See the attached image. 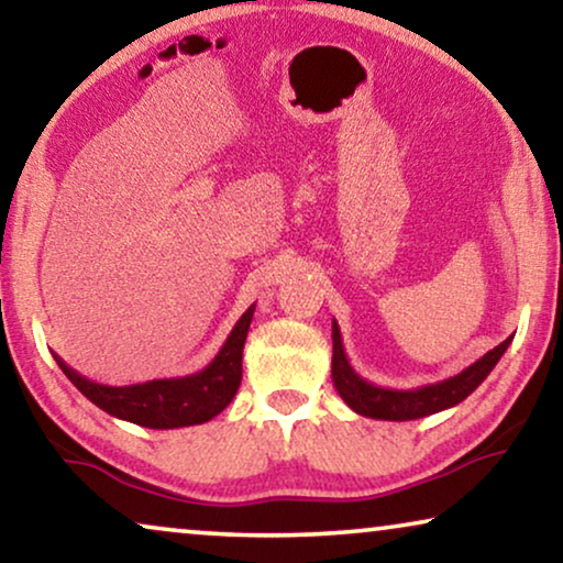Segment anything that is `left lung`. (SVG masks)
<instances>
[{
	"instance_id": "left-lung-1",
	"label": "left lung",
	"mask_w": 563,
	"mask_h": 563,
	"mask_svg": "<svg viewBox=\"0 0 563 563\" xmlns=\"http://www.w3.org/2000/svg\"><path fill=\"white\" fill-rule=\"evenodd\" d=\"M510 343L512 338H507V341L499 343L497 349L487 351L479 361L466 366L464 372L449 376V379L443 382L426 384V387L415 389H387L376 387V384L366 382L364 376L356 374V368L351 366L349 356H345L341 328H338V322L333 320V366H330V374H333L338 395L343 397V402L349 405L353 412L374 420H418L464 402V399L487 379L489 372L497 366V361L503 358V353Z\"/></svg>"
}]
</instances>
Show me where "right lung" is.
I'll list each match as a JSON object with an SVG mask.
<instances>
[{"instance_id": "obj_1", "label": "right lung", "mask_w": 563, "mask_h": 563, "mask_svg": "<svg viewBox=\"0 0 563 563\" xmlns=\"http://www.w3.org/2000/svg\"><path fill=\"white\" fill-rule=\"evenodd\" d=\"M253 310L241 314L235 328L230 330L228 341L222 343L210 364L202 372L189 376H172V379H153L143 384H128V387H110V384L91 382L79 372H74L64 358L53 353L76 389L81 391L89 402L104 410L112 418L135 422V426L153 430H172L187 426H202L212 420L225 407L233 402L243 376V345L249 335Z\"/></svg>"}]
</instances>
